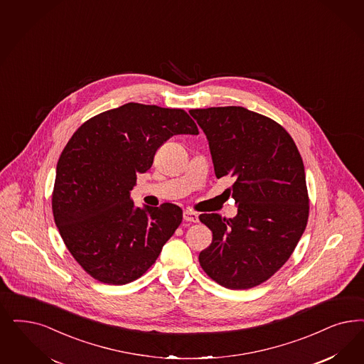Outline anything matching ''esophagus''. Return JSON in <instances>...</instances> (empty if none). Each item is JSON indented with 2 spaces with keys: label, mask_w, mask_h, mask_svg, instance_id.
Here are the masks:
<instances>
[{
  "label": "esophagus",
  "mask_w": 364,
  "mask_h": 364,
  "mask_svg": "<svg viewBox=\"0 0 364 364\" xmlns=\"http://www.w3.org/2000/svg\"><path fill=\"white\" fill-rule=\"evenodd\" d=\"M183 218H184L186 222H189V223H198L199 222V215L195 211H192V210H186L183 213Z\"/></svg>",
  "instance_id": "1"
}]
</instances>
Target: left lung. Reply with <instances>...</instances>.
Here are the masks:
<instances>
[{
	"label": "left lung",
	"mask_w": 364,
	"mask_h": 364,
	"mask_svg": "<svg viewBox=\"0 0 364 364\" xmlns=\"http://www.w3.org/2000/svg\"><path fill=\"white\" fill-rule=\"evenodd\" d=\"M189 114L207 136L216 177L235 178L228 191L238 207L232 219L199 216L213 231L199 262L225 288H254L285 264L308 223L300 151L282 126L245 107L192 109Z\"/></svg>",
	"instance_id": "1"
}]
</instances>
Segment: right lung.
Listing matches in <instances>:
<instances>
[{
    "instance_id": "obj_1",
    "label": "right lung",
    "mask_w": 364,
    "mask_h": 364,
    "mask_svg": "<svg viewBox=\"0 0 364 364\" xmlns=\"http://www.w3.org/2000/svg\"><path fill=\"white\" fill-rule=\"evenodd\" d=\"M175 134H199L183 109L126 103L90 118L59 157L52 213L65 247L82 269L109 285L145 274L183 220L178 205L138 208L137 173Z\"/></svg>"
}]
</instances>
